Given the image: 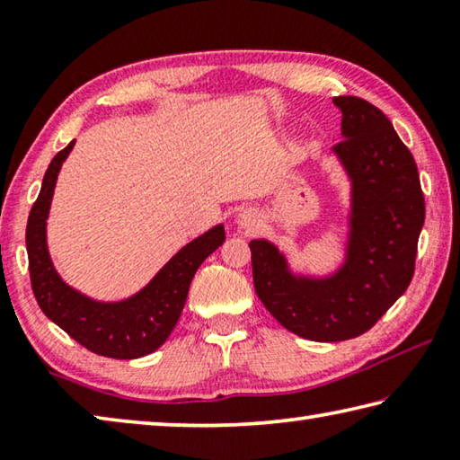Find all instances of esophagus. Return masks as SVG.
Here are the masks:
<instances>
[{"label":"esophagus","mask_w":460,"mask_h":460,"mask_svg":"<svg viewBox=\"0 0 460 460\" xmlns=\"http://www.w3.org/2000/svg\"><path fill=\"white\" fill-rule=\"evenodd\" d=\"M237 221H239L241 227H245V229L258 227V215H255L253 211H241L239 217H237Z\"/></svg>","instance_id":"esophagus-1"}]
</instances>
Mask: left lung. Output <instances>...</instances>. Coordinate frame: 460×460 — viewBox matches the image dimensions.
Masks as SVG:
<instances>
[{
  "mask_svg": "<svg viewBox=\"0 0 460 460\" xmlns=\"http://www.w3.org/2000/svg\"><path fill=\"white\" fill-rule=\"evenodd\" d=\"M342 137L334 154L353 181L347 263L329 279H296L268 241H252L253 286L276 321L302 339L337 342L367 332L406 292L424 225L414 155L384 113L353 95L334 97Z\"/></svg>",
  "mask_w": 460,
  "mask_h": 460,
  "instance_id": "left-lung-1",
  "label": "left lung"
}]
</instances>
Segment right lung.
<instances>
[{
	"label": "right lung",
	"mask_w": 460,
	"mask_h": 460,
	"mask_svg": "<svg viewBox=\"0 0 460 460\" xmlns=\"http://www.w3.org/2000/svg\"><path fill=\"white\" fill-rule=\"evenodd\" d=\"M75 142L52 158L28 217L26 247L32 292L42 313L84 349L111 359H137L155 351L170 337L199 266L225 241L223 225L182 247L134 298L119 305L84 298L58 278L46 249V217L54 184Z\"/></svg>",
	"instance_id": "obj_1"
}]
</instances>
